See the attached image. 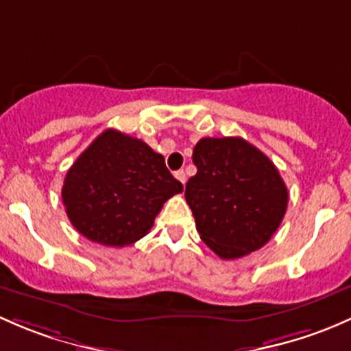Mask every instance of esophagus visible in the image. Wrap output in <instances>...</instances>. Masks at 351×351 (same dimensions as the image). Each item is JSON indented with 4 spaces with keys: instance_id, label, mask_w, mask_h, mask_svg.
Returning a JSON list of instances; mask_svg holds the SVG:
<instances>
[{
    "instance_id": "1",
    "label": "esophagus",
    "mask_w": 351,
    "mask_h": 351,
    "mask_svg": "<svg viewBox=\"0 0 351 351\" xmlns=\"http://www.w3.org/2000/svg\"><path fill=\"white\" fill-rule=\"evenodd\" d=\"M175 176H176V180H180V182H182V185L185 186V183H186V175H185V171H183V169H180V171L175 173Z\"/></svg>"
}]
</instances>
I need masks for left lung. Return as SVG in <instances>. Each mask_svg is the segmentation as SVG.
<instances>
[{
	"instance_id": "obj_1",
	"label": "left lung",
	"mask_w": 351,
	"mask_h": 351,
	"mask_svg": "<svg viewBox=\"0 0 351 351\" xmlns=\"http://www.w3.org/2000/svg\"><path fill=\"white\" fill-rule=\"evenodd\" d=\"M193 163L185 198L202 241L228 261L264 247L289 198L274 163L242 138H202Z\"/></svg>"
}]
</instances>
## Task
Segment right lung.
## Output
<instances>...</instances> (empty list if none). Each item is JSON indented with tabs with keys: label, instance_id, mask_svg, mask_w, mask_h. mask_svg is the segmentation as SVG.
<instances>
[{
	"label": "right lung",
	"instance_id": "right-lung-1",
	"mask_svg": "<svg viewBox=\"0 0 351 351\" xmlns=\"http://www.w3.org/2000/svg\"><path fill=\"white\" fill-rule=\"evenodd\" d=\"M182 191L160 153L141 139L106 129L70 166L62 202L84 237L124 247L145 237L165 202Z\"/></svg>",
	"mask_w": 351,
	"mask_h": 351
}]
</instances>
